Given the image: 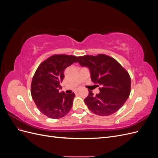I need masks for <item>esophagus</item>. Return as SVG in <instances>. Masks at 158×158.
<instances>
[{
    "label": "esophagus",
    "instance_id": "1",
    "mask_svg": "<svg viewBox=\"0 0 158 158\" xmlns=\"http://www.w3.org/2000/svg\"><path fill=\"white\" fill-rule=\"evenodd\" d=\"M76 93H78V90L76 91V92H75V94H76Z\"/></svg>",
    "mask_w": 158,
    "mask_h": 158
}]
</instances>
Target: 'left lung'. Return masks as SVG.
I'll return each mask as SVG.
<instances>
[{
    "label": "left lung",
    "mask_w": 158,
    "mask_h": 158,
    "mask_svg": "<svg viewBox=\"0 0 158 158\" xmlns=\"http://www.w3.org/2000/svg\"><path fill=\"white\" fill-rule=\"evenodd\" d=\"M77 62L89 69L94 83L102 85L99 94L94 95L89 90L84 99L90 111L108 116L120 109L131 93V79L128 72L115 59L103 54L78 56Z\"/></svg>",
    "instance_id": "8db88e82"
}]
</instances>
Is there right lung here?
Returning <instances> with one entry per match:
<instances>
[{
    "label": "right lung",
    "instance_id": "right-lung-1",
    "mask_svg": "<svg viewBox=\"0 0 158 158\" xmlns=\"http://www.w3.org/2000/svg\"><path fill=\"white\" fill-rule=\"evenodd\" d=\"M78 56L55 55L40 64L33 75L31 94L38 109L50 118L64 117L73 107L75 94L59 92L66 68L77 62Z\"/></svg>",
    "mask_w": 158,
    "mask_h": 158
}]
</instances>
